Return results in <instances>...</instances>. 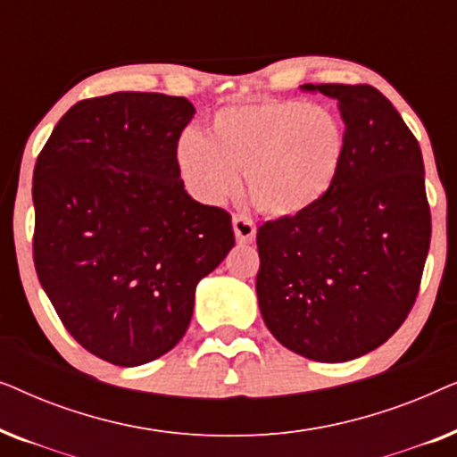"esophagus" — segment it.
<instances>
[{"label": "esophagus", "mask_w": 457, "mask_h": 457, "mask_svg": "<svg viewBox=\"0 0 457 457\" xmlns=\"http://www.w3.org/2000/svg\"><path fill=\"white\" fill-rule=\"evenodd\" d=\"M233 230L239 243H252L255 239V224L245 214L233 216Z\"/></svg>", "instance_id": "1"}]
</instances>
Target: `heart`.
I'll list each match as a JSON object with an SVG mask.
<instances>
[{
    "mask_svg": "<svg viewBox=\"0 0 457 457\" xmlns=\"http://www.w3.org/2000/svg\"><path fill=\"white\" fill-rule=\"evenodd\" d=\"M345 152V127L333 112L302 99L262 97L218 110L208 137L187 130L177 143V166L187 189L205 204L227 199L243 170L252 202L289 218L328 195Z\"/></svg>",
    "mask_w": 457,
    "mask_h": 457,
    "instance_id": "obj_1",
    "label": "heart"
}]
</instances>
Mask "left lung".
<instances>
[{
    "mask_svg": "<svg viewBox=\"0 0 457 457\" xmlns=\"http://www.w3.org/2000/svg\"><path fill=\"white\" fill-rule=\"evenodd\" d=\"M337 99L347 152L316 208L258 228L255 293L280 345L314 361H347L408 318L430 245L416 137L370 85H303Z\"/></svg>",
    "mask_w": 457,
    "mask_h": 457,
    "instance_id": "obj_1",
    "label": "left lung"
}]
</instances>
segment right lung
Instances as JSON below:
<instances>
[{
  "label": "right lung",
  "mask_w": 457,
  "mask_h": 457,
  "mask_svg": "<svg viewBox=\"0 0 457 457\" xmlns=\"http://www.w3.org/2000/svg\"><path fill=\"white\" fill-rule=\"evenodd\" d=\"M195 108L118 91L74 104L37 158L33 260L68 333L141 366L170 352L195 287L235 245L230 214L185 191L177 143Z\"/></svg>",
  "instance_id": "add662e5"
}]
</instances>
